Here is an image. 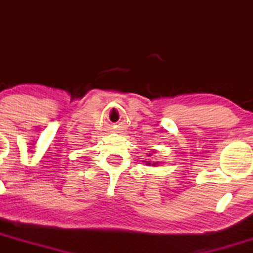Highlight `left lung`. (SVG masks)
<instances>
[{"label": "left lung", "mask_w": 253, "mask_h": 253, "mask_svg": "<svg viewBox=\"0 0 253 253\" xmlns=\"http://www.w3.org/2000/svg\"><path fill=\"white\" fill-rule=\"evenodd\" d=\"M147 156H152V155H151V153H149V155H147ZM145 163H146V165H152V167H156V164H158V163H157V162H156V163H151V162H146V161H145Z\"/></svg>", "instance_id": "8db88e82"}]
</instances>
